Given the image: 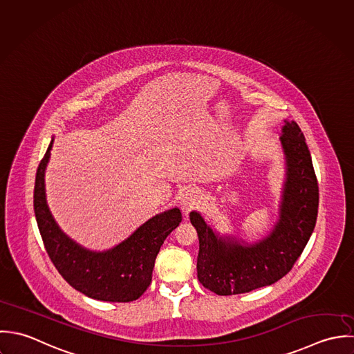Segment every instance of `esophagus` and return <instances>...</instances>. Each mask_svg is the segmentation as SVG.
Segmentation results:
<instances>
[{"label": "esophagus", "mask_w": 354, "mask_h": 354, "mask_svg": "<svg viewBox=\"0 0 354 354\" xmlns=\"http://www.w3.org/2000/svg\"><path fill=\"white\" fill-rule=\"evenodd\" d=\"M201 200H203V196L198 190H187L182 198H180V208H182V212L185 214H189L193 209H196L200 204H201Z\"/></svg>", "instance_id": "1"}]
</instances>
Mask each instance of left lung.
Listing matches in <instances>:
<instances>
[{
	"label": "left lung",
	"mask_w": 354,
	"mask_h": 354,
	"mask_svg": "<svg viewBox=\"0 0 354 354\" xmlns=\"http://www.w3.org/2000/svg\"><path fill=\"white\" fill-rule=\"evenodd\" d=\"M286 180L279 220L254 243L220 236L198 212L190 213L200 241L197 277L218 295L249 292L278 282L305 249L317 218L319 187L305 137L295 122L284 120L281 136Z\"/></svg>",
	"instance_id": "obj_1"
}]
</instances>
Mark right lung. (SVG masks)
I'll return each instance as SVG.
<instances>
[{
	"label": "right lung",
	"mask_w": 354,
	"mask_h": 354,
	"mask_svg": "<svg viewBox=\"0 0 354 354\" xmlns=\"http://www.w3.org/2000/svg\"><path fill=\"white\" fill-rule=\"evenodd\" d=\"M52 146L53 140L38 165L34 187V212L52 263L75 290L90 298L108 302L138 299L151 282L161 245L182 221V213L172 208L153 216L109 250L94 252L80 246L62 231L46 203L45 171Z\"/></svg>",
	"instance_id": "add662e5"
}]
</instances>
